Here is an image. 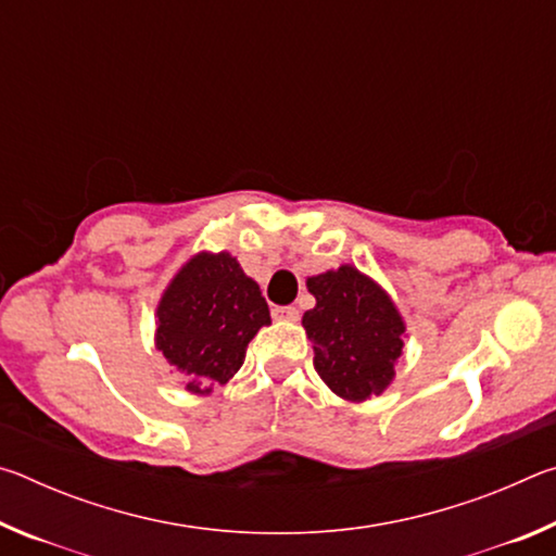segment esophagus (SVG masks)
Here are the masks:
<instances>
[{"label":"esophagus","mask_w":556,"mask_h":556,"mask_svg":"<svg viewBox=\"0 0 556 556\" xmlns=\"http://www.w3.org/2000/svg\"><path fill=\"white\" fill-rule=\"evenodd\" d=\"M271 316L279 318V321H296L299 308L296 306H275L271 308Z\"/></svg>","instance_id":"34e87169"}]
</instances>
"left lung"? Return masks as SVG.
<instances>
[{"label":"left lung","instance_id":"8db88e82","mask_svg":"<svg viewBox=\"0 0 556 556\" xmlns=\"http://www.w3.org/2000/svg\"><path fill=\"white\" fill-rule=\"evenodd\" d=\"M306 287L316 306L304 324L314 341V365L338 397L363 402L394 378L404 324L390 296L355 267L312 277Z\"/></svg>","mask_w":556,"mask_h":556}]
</instances>
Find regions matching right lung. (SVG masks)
<instances>
[{
  "instance_id": "right-lung-1",
  "label": "right lung",
  "mask_w": 556,
  "mask_h": 556,
  "mask_svg": "<svg viewBox=\"0 0 556 556\" xmlns=\"http://www.w3.org/2000/svg\"><path fill=\"white\" fill-rule=\"evenodd\" d=\"M156 316V348L186 375L191 392L228 382L252 338L271 324L260 287L228 252H203L188 262L168 285Z\"/></svg>"
}]
</instances>
